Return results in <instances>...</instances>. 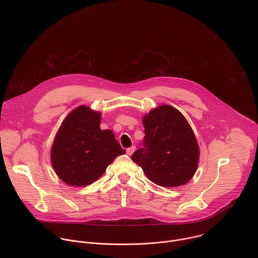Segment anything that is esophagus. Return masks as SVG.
<instances>
[{
  "label": "esophagus",
  "mask_w": 258,
  "mask_h": 258,
  "mask_svg": "<svg viewBox=\"0 0 258 258\" xmlns=\"http://www.w3.org/2000/svg\"><path fill=\"white\" fill-rule=\"evenodd\" d=\"M135 151H136V147H135V146L130 147V148H127V149H126V153H127L128 155H132Z\"/></svg>",
  "instance_id": "1"
}]
</instances>
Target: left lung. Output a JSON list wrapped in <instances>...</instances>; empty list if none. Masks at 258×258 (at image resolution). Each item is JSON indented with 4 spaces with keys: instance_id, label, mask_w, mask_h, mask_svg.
<instances>
[{
    "instance_id": "obj_1",
    "label": "left lung",
    "mask_w": 258,
    "mask_h": 258,
    "mask_svg": "<svg viewBox=\"0 0 258 258\" xmlns=\"http://www.w3.org/2000/svg\"><path fill=\"white\" fill-rule=\"evenodd\" d=\"M144 148L132 159L151 181L172 188L187 183L199 162V147L189 122L177 109L161 105L143 118Z\"/></svg>"
}]
</instances>
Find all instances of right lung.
Returning a JSON list of instances; mask_svg holds the SVG:
<instances>
[{"mask_svg":"<svg viewBox=\"0 0 258 258\" xmlns=\"http://www.w3.org/2000/svg\"><path fill=\"white\" fill-rule=\"evenodd\" d=\"M101 114L82 105L66 116L51 149L56 174L69 186H88L125 153L110 130L100 128Z\"/></svg>","mask_w":258,"mask_h":258,"instance_id":"right-lung-1","label":"right lung"}]
</instances>
